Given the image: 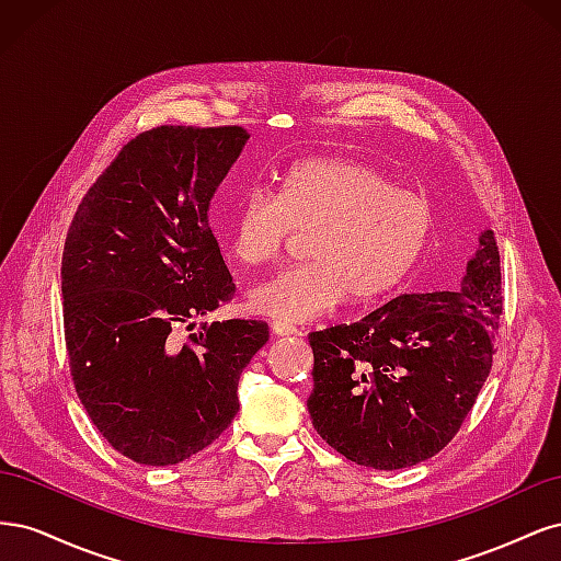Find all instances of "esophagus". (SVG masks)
<instances>
[{
    "mask_svg": "<svg viewBox=\"0 0 561 561\" xmlns=\"http://www.w3.org/2000/svg\"><path fill=\"white\" fill-rule=\"evenodd\" d=\"M271 332L278 336H290V334H299V330L295 325H287V322H271Z\"/></svg>",
    "mask_w": 561,
    "mask_h": 561,
    "instance_id": "obj_1",
    "label": "esophagus"
}]
</instances>
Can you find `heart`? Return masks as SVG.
<instances>
[{
  "mask_svg": "<svg viewBox=\"0 0 561 561\" xmlns=\"http://www.w3.org/2000/svg\"><path fill=\"white\" fill-rule=\"evenodd\" d=\"M435 229L433 203L383 173L342 157L295 161L278 194L254 190L231 215L225 245L243 266L274 264L295 231H311L307 264L254 287L250 307L278 322H309L348 297L377 301L421 260Z\"/></svg>",
  "mask_w": 561,
  "mask_h": 561,
  "instance_id": "1",
  "label": "heart"
}]
</instances>
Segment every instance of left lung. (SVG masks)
Instances as JSON below:
<instances>
[{
	"instance_id": "8db88e82",
	"label": "left lung",
	"mask_w": 561,
	"mask_h": 561,
	"mask_svg": "<svg viewBox=\"0 0 561 561\" xmlns=\"http://www.w3.org/2000/svg\"><path fill=\"white\" fill-rule=\"evenodd\" d=\"M501 313L499 245L484 229L454 293L402 295L351 325L309 334L313 428L358 466L426 461L472 410Z\"/></svg>"
}]
</instances>
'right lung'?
<instances>
[{"label":"right lung","mask_w":561,"mask_h":561,"mask_svg":"<svg viewBox=\"0 0 561 561\" xmlns=\"http://www.w3.org/2000/svg\"><path fill=\"white\" fill-rule=\"evenodd\" d=\"M241 126H159L133 138L81 198L62 250L65 344L77 396L142 466L206 449L239 412L262 320L203 322L233 297L210 201L248 142Z\"/></svg>","instance_id":"add662e5"}]
</instances>
